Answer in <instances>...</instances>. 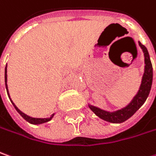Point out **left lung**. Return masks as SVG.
<instances>
[{
    "instance_id": "8db88e82",
    "label": "left lung",
    "mask_w": 156,
    "mask_h": 156,
    "mask_svg": "<svg viewBox=\"0 0 156 156\" xmlns=\"http://www.w3.org/2000/svg\"><path fill=\"white\" fill-rule=\"evenodd\" d=\"M139 44L144 52L146 66H145L144 74L142 77V82H141L140 88L138 91L136 96L132 100V102L126 107H125L121 110H119V111L113 112H106V111L99 109L98 107L89 105L90 110L98 117H99L100 119H102L104 120L111 122V123H122L124 121L127 120L129 118H131L141 107V105L144 104L145 101L147 100V98L149 95L153 81L152 63L150 60V57H149V53L147 51V49L140 42H139Z\"/></svg>"
}]
</instances>
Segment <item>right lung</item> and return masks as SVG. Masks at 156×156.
Segmentation results:
<instances>
[{
	"mask_svg": "<svg viewBox=\"0 0 156 156\" xmlns=\"http://www.w3.org/2000/svg\"><path fill=\"white\" fill-rule=\"evenodd\" d=\"M5 85H6L7 92H8V95H9V90H8V87H7V66H6V67H5ZM10 101H11V99H10ZM12 104H13V105H14L15 109L17 111V112L19 113L20 115H21V116H22L25 120L28 121V122H29V123H30V124H33V125H39V124H43V123H45V122H48L49 120H51V118H52V116H53V115H51V117H50V118H48V119H36V118H31V117H29V116H27L26 114H24L23 112H22L15 105V104H14L13 102H12Z\"/></svg>",
	"mask_w": 156,
	"mask_h": 156,
	"instance_id": "1",
	"label": "right lung"
}]
</instances>
